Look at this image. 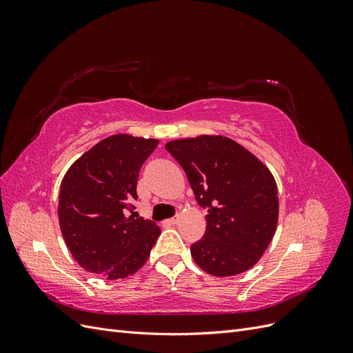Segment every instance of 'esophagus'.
<instances>
[{"instance_id": "34e87169", "label": "esophagus", "mask_w": 353, "mask_h": 353, "mask_svg": "<svg viewBox=\"0 0 353 353\" xmlns=\"http://www.w3.org/2000/svg\"><path fill=\"white\" fill-rule=\"evenodd\" d=\"M179 219H181V216H179V215H176V216H174V218L168 219V222H169V223H172V225H175V223H178V222H179Z\"/></svg>"}]
</instances>
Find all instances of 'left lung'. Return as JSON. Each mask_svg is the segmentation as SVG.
Here are the masks:
<instances>
[{
    "label": "left lung",
    "mask_w": 353,
    "mask_h": 353,
    "mask_svg": "<svg viewBox=\"0 0 353 353\" xmlns=\"http://www.w3.org/2000/svg\"><path fill=\"white\" fill-rule=\"evenodd\" d=\"M165 148L185 170L199 205L208 208L205 236L190 248L194 262L215 276L250 270L279 223V190L271 170L222 135L181 138Z\"/></svg>",
    "instance_id": "obj_1"
}]
</instances>
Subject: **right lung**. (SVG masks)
I'll return each instance as SVG.
<instances>
[{"label": "right lung", "instance_id": "1", "mask_svg": "<svg viewBox=\"0 0 353 353\" xmlns=\"http://www.w3.org/2000/svg\"><path fill=\"white\" fill-rule=\"evenodd\" d=\"M157 144L156 138L110 135L74 160L63 176L57 208L61 236L85 271L117 280L147 262L160 228L138 216L132 201L138 199V172Z\"/></svg>", "mask_w": 353, "mask_h": 353}]
</instances>
